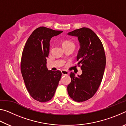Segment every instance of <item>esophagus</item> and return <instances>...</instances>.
Listing matches in <instances>:
<instances>
[{
	"label": "esophagus",
	"mask_w": 126,
	"mask_h": 126,
	"mask_svg": "<svg viewBox=\"0 0 126 126\" xmlns=\"http://www.w3.org/2000/svg\"><path fill=\"white\" fill-rule=\"evenodd\" d=\"M61 72L63 75H67V74H69V72L67 71H65V70H62Z\"/></svg>",
	"instance_id": "1"
}]
</instances>
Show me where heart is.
<instances>
[{
	"instance_id": "obj_1",
	"label": "heart",
	"mask_w": 126,
	"mask_h": 126,
	"mask_svg": "<svg viewBox=\"0 0 126 126\" xmlns=\"http://www.w3.org/2000/svg\"><path fill=\"white\" fill-rule=\"evenodd\" d=\"M71 44H74V43L73 42H72L71 41H70V40H64V41H63L62 43V46L63 47H65V46H69V45H71Z\"/></svg>"
}]
</instances>
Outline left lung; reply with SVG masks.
Segmentation results:
<instances>
[{
	"label": "left lung",
	"instance_id": "1",
	"mask_svg": "<svg viewBox=\"0 0 126 126\" xmlns=\"http://www.w3.org/2000/svg\"><path fill=\"white\" fill-rule=\"evenodd\" d=\"M75 36L79 42L77 61L82 70L80 76L76 77L71 72V82L68 84V94L78 102L91 98L101 84L106 67V55L101 40L94 32L87 28L76 29L68 33Z\"/></svg>",
	"mask_w": 126,
	"mask_h": 126
}]
</instances>
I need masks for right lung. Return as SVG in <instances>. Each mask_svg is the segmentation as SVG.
Listing matches in <instances>:
<instances>
[{"instance_id": "right-lung-1", "label": "right lung", "mask_w": 126, "mask_h": 126, "mask_svg": "<svg viewBox=\"0 0 126 126\" xmlns=\"http://www.w3.org/2000/svg\"><path fill=\"white\" fill-rule=\"evenodd\" d=\"M62 32L44 27L38 28L23 49L20 64L23 79L31 97L40 102L52 98L61 79V72L49 71L46 64L50 39Z\"/></svg>"}]
</instances>
